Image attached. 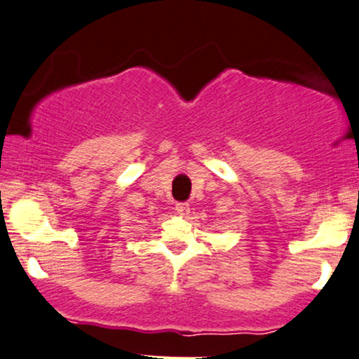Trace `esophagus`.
<instances>
[{"mask_svg": "<svg viewBox=\"0 0 359 359\" xmlns=\"http://www.w3.org/2000/svg\"><path fill=\"white\" fill-rule=\"evenodd\" d=\"M176 211H178V214H181V216H186V214L189 212V204L188 203H176Z\"/></svg>", "mask_w": 359, "mask_h": 359, "instance_id": "1", "label": "esophagus"}]
</instances>
